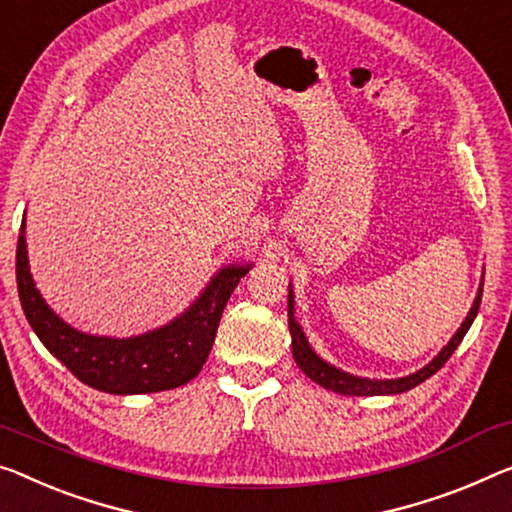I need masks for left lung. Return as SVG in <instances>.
I'll return each instance as SVG.
<instances>
[{
    "mask_svg": "<svg viewBox=\"0 0 512 512\" xmlns=\"http://www.w3.org/2000/svg\"><path fill=\"white\" fill-rule=\"evenodd\" d=\"M481 297H483V283L481 288H478V295L474 304H471V311L469 316L462 322L458 332L453 334L451 341L448 345H444V350L439 352V355L430 361L428 366H423L421 371H416L407 377H398V380H368V377H357V375H350L341 371V368H336L332 364H327L325 359H320L313 348L306 341V336L302 332L300 322L295 320V297H293V288L288 290V329H290V336H293V357L297 361V366L302 368L304 375L313 380L316 384H320L322 389L327 391H334V393H341V396H393V393H403V391H410L414 389L416 384L426 382L428 377L435 375L439 368H442L448 357L453 355L455 348H458L462 338L469 332L471 322H474L476 313H478V306H481Z\"/></svg>",
    "mask_w": 512,
    "mask_h": 512,
    "instance_id": "8db88e82",
    "label": "left lung"
}]
</instances>
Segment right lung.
<instances>
[{"label": "right lung", "instance_id": "add662e5", "mask_svg": "<svg viewBox=\"0 0 512 512\" xmlns=\"http://www.w3.org/2000/svg\"><path fill=\"white\" fill-rule=\"evenodd\" d=\"M249 265L222 267L185 313L153 332L114 338L93 336L61 320L38 293L29 272L25 222L15 251V279L22 311L47 350L89 387L128 396L176 389L194 380L215 343L224 306Z\"/></svg>", "mask_w": 512, "mask_h": 512}]
</instances>
